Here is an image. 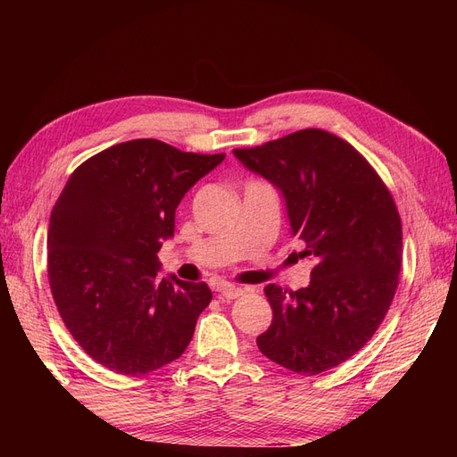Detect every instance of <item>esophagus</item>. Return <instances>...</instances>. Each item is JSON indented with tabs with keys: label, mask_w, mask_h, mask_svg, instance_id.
<instances>
[{
	"label": "esophagus",
	"mask_w": 457,
	"mask_h": 457,
	"mask_svg": "<svg viewBox=\"0 0 457 457\" xmlns=\"http://www.w3.org/2000/svg\"><path fill=\"white\" fill-rule=\"evenodd\" d=\"M219 299H223V301H232V299H237V297H240L244 292L240 287H237V286H232V284H225V286H220L219 289Z\"/></svg>",
	"instance_id": "1"
}]
</instances>
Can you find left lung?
<instances>
[{
  "instance_id": "8db88e82",
  "label": "left lung",
  "mask_w": 457,
  "mask_h": 457,
  "mask_svg": "<svg viewBox=\"0 0 457 457\" xmlns=\"http://www.w3.org/2000/svg\"><path fill=\"white\" fill-rule=\"evenodd\" d=\"M232 152L282 190L307 244L301 253L316 261L307 287H265L272 324L257 347L303 376L336 368L376 334L398 287L403 220L391 192L361 152L324 129Z\"/></svg>"
}]
</instances>
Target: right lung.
<instances>
[{"label":"right lung","instance_id":"obj_1","mask_svg":"<svg viewBox=\"0 0 457 457\" xmlns=\"http://www.w3.org/2000/svg\"><path fill=\"white\" fill-rule=\"evenodd\" d=\"M223 160L135 139L68 179L51 212L47 276L66 329L95 362L143 376L188 347L212 289L162 278L158 252L173 237L179 202Z\"/></svg>","mask_w":457,"mask_h":457}]
</instances>
